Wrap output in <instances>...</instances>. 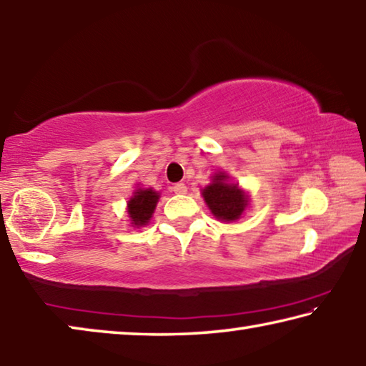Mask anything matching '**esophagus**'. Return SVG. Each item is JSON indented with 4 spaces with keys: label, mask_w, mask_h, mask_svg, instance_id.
Instances as JSON below:
<instances>
[{
    "label": "esophagus",
    "mask_w": 366,
    "mask_h": 366,
    "mask_svg": "<svg viewBox=\"0 0 366 366\" xmlns=\"http://www.w3.org/2000/svg\"><path fill=\"white\" fill-rule=\"evenodd\" d=\"M172 191L175 194H187V191H188V188H187V184L184 183H175L172 187Z\"/></svg>",
    "instance_id": "obj_1"
}]
</instances>
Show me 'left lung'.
I'll use <instances>...</instances> for the list:
<instances>
[{
	"label": "left lung",
	"instance_id": "8db88e82",
	"mask_svg": "<svg viewBox=\"0 0 366 366\" xmlns=\"http://www.w3.org/2000/svg\"><path fill=\"white\" fill-rule=\"evenodd\" d=\"M225 173H217L212 183L202 189V196L209 209L219 220H237L248 206V196L237 184L227 182Z\"/></svg>",
	"mask_w": 366,
	"mask_h": 366
}]
</instances>
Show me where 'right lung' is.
Listing matches in <instances>:
<instances>
[{"label": "right lung", "instance_id": "add662e5", "mask_svg": "<svg viewBox=\"0 0 366 366\" xmlns=\"http://www.w3.org/2000/svg\"><path fill=\"white\" fill-rule=\"evenodd\" d=\"M159 201V193L152 189H137L128 202V214L133 224L141 227L146 225L152 217L155 204Z\"/></svg>", "mask_w": 366, "mask_h": 366}]
</instances>
